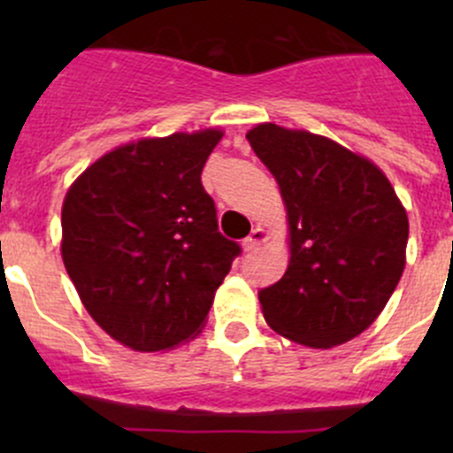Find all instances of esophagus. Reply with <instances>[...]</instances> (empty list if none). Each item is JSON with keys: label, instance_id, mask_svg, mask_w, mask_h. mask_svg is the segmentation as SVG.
I'll use <instances>...</instances> for the list:
<instances>
[{"label": "esophagus", "instance_id": "34e87169", "mask_svg": "<svg viewBox=\"0 0 453 453\" xmlns=\"http://www.w3.org/2000/svg\"><path fill=\"white\" fill-rule=\"evenodd\" d=\"M267 239H269L267 230H263V227H254L252 234H250L248 239H245V243H243L245 252H254V250H258L260 245H263Z\"/></svg>", "mask_w": 453, "mask_h": 453}]
</instances>
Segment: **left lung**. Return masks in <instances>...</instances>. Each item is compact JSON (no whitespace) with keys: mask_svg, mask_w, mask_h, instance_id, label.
<instances>
[{"mask_svg":"<svg viewBox=\"0 0 453 453\" xmlns=\"http://www.w3.org/2000/svg\"><path fill=\"white\" fill-rule=\"evenodd\" d=\"M280 186L291 258L258 291L269 326L311 349L364 333L401 280L408 214L372 162L309 131L265 125L248 131Z\"/></svg>","mask_w":453,"mask_h":453,"instance_id":"8db88e82","label":"left lung"}]
</instances>
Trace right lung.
Segmentation results:
<instances>
[{
    "label": "right lung",
    "instance_id": "right-lung-1",
    "mask_svg": "<svg viewBox=\"0 0 453 453\" xmlns=\"http://www.w3.org/2000/svg\"><path fill=\"white\" fill-rule=\"evenodd\" d=\"M221 131L118 146L70 186L61 254L85 309L140 353L197 335L241 254L219 232L201 171Z\"/></svg>",
    "mask_w": 453,
    "mask_h": 453
}]
</instances>
